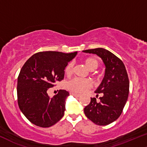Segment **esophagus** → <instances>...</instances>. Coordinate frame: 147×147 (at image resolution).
<instances>
[{
	"mask_svg": "<svg viewBox=\"0 0 147 147\" xmlns=\"http://www.w3.org/2000/svg\"><path fill=\"white\" fill-rule=\"evenodd\" d=\"M70 94H71V95H72V96H75V97H79V94H76V93H73V92H70Z\"/></svg>",
	"mask_w": 147,
	"mask_h": 147,
	"instance_id": "1",
	"label": "esophagus"
}]
</instances>
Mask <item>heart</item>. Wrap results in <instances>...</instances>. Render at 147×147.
I'll return each instance as SVG.
<instances>
[{
  "mask_svg": "<svg viewBox=\"0 0 147 147\" xmlns=\"http://www.w3.org/2000/svg\"><path fill=\"white\" fill-rule=\"evenodd\" d=\"M85 66L90 70H94L98 67V61L96 58L92 57H89L84 60ZM65 74L66 75H71L73 71V63L70 62L66 65L65 68ZM92 86V83L90 81L87 79L83 78L75 77L72 78L66 83V87L70 92L75 93H83L90 88Z\"/></svg>",
  "mask_w": 147,
  "mask_h": 147,
  "instance_id": "obj_1",
  "label": "heart"
}]
</instances>
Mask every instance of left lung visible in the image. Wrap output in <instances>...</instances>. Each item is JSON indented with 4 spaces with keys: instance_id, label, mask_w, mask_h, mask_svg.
Segmentation results:
<instances>
[{
    "instance_id": "8db88e82",
    "label": "left lung",
    "mask_w": 147,
    "mask_h": 147,
    "mask_svg": "<svg viewBox=\"0 0 147 147\" xmlns=\"http://www.w3.org/2000/svg\"><path fill=\"white\" fill-rule=\"evenodd\" d=\"M83 51L98 55L106 67L102 81L95 91L96 98L99 94L102 96L99 101L96 98H91L84 113L96 125H109L119 117L129 95V82L125 65L116 55L103 48Z\"/></svg>"
}]
</instances>
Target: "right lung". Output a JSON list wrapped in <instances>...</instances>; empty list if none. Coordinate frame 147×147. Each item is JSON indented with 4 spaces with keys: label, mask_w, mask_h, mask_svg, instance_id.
I'll return each instance as SVG.
<instances>
[{
    "label": "right lung",
    "mask_w": 147,
    "mask_h": 147,
    "mask_svg": "<svg viewBox=\"0 0 147 147\" xmlns=\"http://www.w3.org/2000/svg\"><path fill=\"white\" fill-rule=\"evenodd\" d=\"M77 53L38 52L22 66L18 78V102L22 113L32 123L49 127L64 116L65 101L69 93L60 90L50 98L47 92L55 83L64 79L66 65Z\"/></svg>",
    "instance_id": "obj_1"
}]
</instances>
